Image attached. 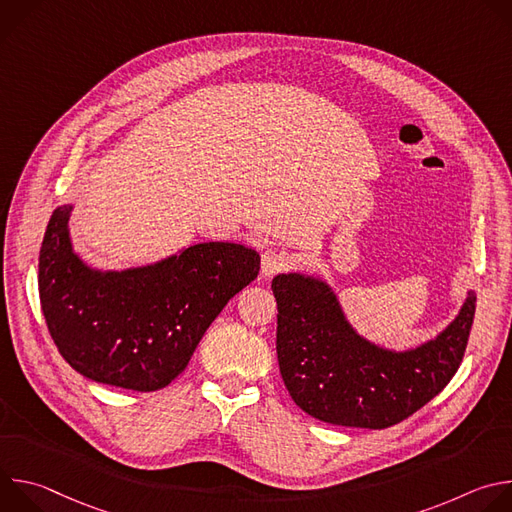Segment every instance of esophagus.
I'll use <instances>...</instances> for the list:
<instances>
[{
  "label": "esophagus",
  "instance_id": "34e87169",
  "mask_svg": "<svg viewBox=\"0 0 512 512\" xmlns=\"http://www.w3.org/2000/svg\"><path fill=\"white\" fill-rule=\"evenodd\" d=\"M285 267H287V257L283 253H277L271 249L261 253V275L263 277H271Z\"/></svg>",
  "mask_w": 512,
  "mask_h": 512
}]
</instances>
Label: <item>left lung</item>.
I'll use <instances>...</instances> for the list:
<instances>
[{
  "label": "left lung",
  "instance_id": "obj_1",
  "mask_svg": "<svg viewBox=\"0 0 512 512\" xmlns=\"http://www.w3.org/2000/svg\"><path fill=\"white\" fill-rule=\"evenodd\" d=\"M277 302V362L300 409L344 427H391L440 393L456 375L476 312L470 289L435 338L397 350L358 334L322 275L289 271L271 281Z\"/></svg>",
  "mask_w": 512,
  "mask_h": 512
}]
</instances>
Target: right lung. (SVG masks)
<instances>
[{
  "instance_id": "1",
  "label": "right lung",
  "mask_w": 512,
  "mask_h": 512,
  "mask_svg": "<svg viewBox=\"0 0 512 512\" xmlns=\"http://www.w3.org/2000/svg\"><path fill=\"white\" fill-rule=\"evenodd\" d=\"M72 208L52 212L38 263L42 314L58 352L97 383L141 393L168 387L214 318L257 277L259 255L210 241L103 271L72 247Z\"/></svg>"
}]
</instances>
